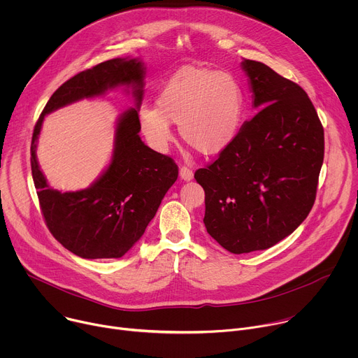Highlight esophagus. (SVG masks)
<instances>
[{"instance_id": "1", "label": "esophagus", "mask_w": 358, "mask_h": 358, "mask_svg": "<svg viewBox=\"0 0 358 358\" xmlns=\"http://www.w3.org/2000/svg\"><path fill=\"white\" fill-rule=\"evenodd\" d=\"M180 177H181V180H184V181H191V180L194 178V173H192V170H191L189 167L181 166V167H180Z\"/></svg>"}]
</instances>
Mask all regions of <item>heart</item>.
Returning <instances> with one entry per match:
<instances>
[{
	"label": "heart",
	"mask_w": 358,
	"mask_h": 358,
	"mask_svg": "<svg viewBox=\"0 0 358 358\" xmlns=\"http://www.w3.org/2000/svg\"><path fill=\"white\" fill-rule=\"evenodd\" d=\"M243 94L228 72L185 66L156 96V109L138 112L140 130L157 150L173 140L169 124H178L181 138L203 156L225 150L239 129Z\"/></svg>",
	"instance_id": "b5f03b06"
}]
</instances>
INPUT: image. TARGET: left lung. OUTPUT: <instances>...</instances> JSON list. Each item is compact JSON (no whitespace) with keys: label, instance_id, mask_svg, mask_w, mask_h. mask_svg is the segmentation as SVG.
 <instances>
[{"label":"left lung","instance_id":"left-lung-1","mask_svg":"<svg viewBox=\"0 0 358 358\" xmlns=\"http://www.w3.org/2000/svg\"><path fill=\"white\" fill-rule=\"evenodd\" d=\"M242 68L261 110L194 174L206 191L207 232L232 253L268 249L306 220L324 159V130L308 93L262 62L243 59Z\"/></svg>","mask_w":358,"mask_h":358}]
</instances>
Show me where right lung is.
<instances>
[{
	"instance_id": "obj_1",
	"label": "right lung",
	"mask_w": 358,
	"mask_h": 358,
	"mask_svg": "<svg viewBox=\"0 0 358 358\" xmlns=\"http://www.w3.org/2000/svg\"><path fill=\"white\" fill-rule=\"evenodd\" d=\"M144 75V64L123 58L82 71L50 96L34 127L31 169L45 224L58 242L83 259L122 258L141 238L178 177L174 160L147 147L138 136ZM117 85L134 89L136 108L120 120L108 170L86 190L61 193L50 189L38 170L34 151L44 115Z\"/></svg>"
}]
</instances>
